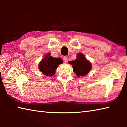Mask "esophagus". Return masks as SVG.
I'll list each match as a JSON object with an SVG mask.
<instances>
[{
  "label": "esophagus",
  "instance_id": "esophagus-1",
  "mask_svg": "<svg viewBox=\"0 0 127 127\" xmlns=\"http://www.w3.org/2000/svg\"><path fill=\"white\" fill-rule=\"evenodd\" d=\"M63 61H64V62H65V63H66V62H67V61H68V58H67V57H66V56H65V57L63 58Z\"/></svg>",
  "mask_w": 127,
  "mask_h": 127
}]
</instances>
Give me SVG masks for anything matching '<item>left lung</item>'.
Listing matches in <instances>:
<instances>
[{"label":"left lung","instance_id":"8db88e82","mask_svg":"<svg viewBox=\"0 0 127 127\" xmlns=\"http://www.w3.org/2000/svg\"><path fill=\"white\" fill-rule=\"evenodd\" d=\"M69 63L72 65L73 71L78 77L86 76L91 68V63L82 53H78L76 59L69 62Z\"/></svg>","mask_w":127,"mask_h":127}]
</instances>
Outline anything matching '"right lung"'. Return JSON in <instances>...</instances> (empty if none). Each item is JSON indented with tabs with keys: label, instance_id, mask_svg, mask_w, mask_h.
<instances>
[{
	"label": "right lung",
	"instance_id": "1",
	"mask_svg": "<svg viewBox=\"0 0 127 127\" xmlns=\"http://www.w3.org/2000/svg\"><path fill=\"white\" fill-rule=\"evenodd\" d=\"M50 55V54L46 55L44 59L40 62L39 69L43 74L50 77L54 74L55 69L63 61L59 58H53Z\"/></svg>",
	"mask_w": 127,
	"mask_h": 127
}]
</instances>
